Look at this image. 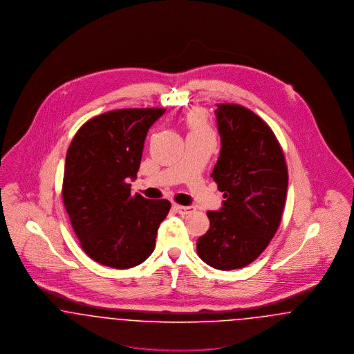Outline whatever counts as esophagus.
I'll list each match as a JSON object with an SVG mask.
<instances>
[{
	"label": "esophagus",
	"mask_w": 354,
	"mask_h": 354,
	"mask_svg": "<svg viewBox=\"0 0 354 354\" xmlns=\"http://www.w3.org/2000/svg\"><path fill=\"white\" fill-rule=\"evenodd\" d=\"M174 209H175L178 214H180V215H187V214H189V212H192V211H194V208H192V207L179 205V204H174Z\"/></svg>",
	"instance_id": "34e87169"
}]
</instances>
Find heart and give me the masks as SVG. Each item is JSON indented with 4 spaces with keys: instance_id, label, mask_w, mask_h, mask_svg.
<instances>
[{
    "instance_id": "b5f03b06",
    "label": "heart",
    "mask_w": 354,
    "mask_h": 354,
    "mask_svg": "<svg viewBox=\"0 0 354 354\" xmlns=\"http://www.w3.org/2000/svg\"><path fill=\"white\" fill-rule=\"evenodd\" d=\"M187 126L189 129V134H212L208 120L204 113L195 110L187 118Z\"/></svg>"
}]
</instances>
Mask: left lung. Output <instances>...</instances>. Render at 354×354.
Listing matches in <instances>:
<instances>
[{
  "label": "left lung",
  "mask_w": 354,
  "mask_h": 354,
  "mask_svg": "<svg viewBox=\"0 0 354 354\" xmlns=\"http://www.w3.org/2000/svg\"><path fill=\"white\" fill-rule=\"evenodd\" d=\"M215 114L221 150L211 176L225 201L207 212L209 230L196 251L212 268L239 270L263 253L281 223L288 169L276 135L250 109L218 103Z\"/></svg>",
  "instance_id": "obj_1"
}]
</instances>
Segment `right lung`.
Here are the masks:
<instances>
[{
	"label": "right lung",
	"mask_w": 354,
	"mask_h": 354,
	"mask_svg": "<svg viewBox=\"0 0 354 354\" xmlns=\"http://www.w3.org/2000/svg\"><path fill=\"white\" fill-rule=\"evenodd\" d=\"M165 109H120L88 119L74 135L65 162L62 199L87 256L102 266L127 270L155 248L171 203L131 194L143 145Z\"/></svg>",
	"instance_id": "add662e5"
}]
</instances>
